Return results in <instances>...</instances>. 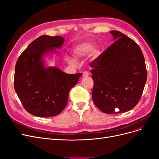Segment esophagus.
Listing matches in <instances>:
<instances>
[{
    "mask_svg": "<svg viewBox=\"0 0 159 159\" xmlns=\"http://www.w3.org/2000/svg\"><path fill=\"white\" fill-rule=\"evenodd\" d=\"M83 77H88L89 75V74L88 71H84L83 72Z\"/></svg>",
    "mask_w": 159,
    "mask_h": 159,
    "instance_id": "1",
    "label": "esophagus"
}]
</instances>
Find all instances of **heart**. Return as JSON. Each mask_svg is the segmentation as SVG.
<instances>
[{
    "instance_id": "b5f03b06",
    "label": "heart",
    "mask_w": 159,
    "mask_h": 159,
    "mask_svg": "<svg viewBox=\"0 0 159 159\" xmlns=\"http://www.w3.org/2000/svg\"><path fill=\"white\" fill-rule=\"evenodd\" d=\"M93 52L94 55H98V50L94 49V46L91 42H84L77 46L73 51V54L76 59H80L81 57L89 56L91 53ZM70 64H73L74 62L71 60H69Z\"/></svg>"
}]
</instances>
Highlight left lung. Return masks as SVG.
I'll use <instances>...</instances> for the list:
<instances>
[{"mask_svg": "<svg viewBox=\"0 0 159 159\" xmlns=\"http://www.w3.org/2000/svg\"><path fill=\"white\" fill-rule=\"evenodd\" d=\"M115 42L91 62L92 99L107 114L124 113L137 105L143 94L147 72L140 47L121 32L112 30Z\"/></svg>", "mask_w": 159, "mask_h": 159, "instance_id": "obj_1", "label": "left lung"}]
</instances>
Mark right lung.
Listing matches in <instances>:
<instances>
[{
	"instance_id": "obj_1",
	"label": "right lung",
	"mask_w": 159,
	"mask_h": 159,
	"mask_svg": "<svg viewBox=\"0 0 159 159\" xmlns=\"http://www.w3.org/2000/svg\"><path fill=\"white\" fill-rule=\"evenodd\" d=\"M63 37L42 35L19 56L15 66L14 89L27 111L36 117L60 114L68 103L70 89L82 74H68L55 67L46 68L43 56L59 48Z\"/></svg>"
}]
</instances>
